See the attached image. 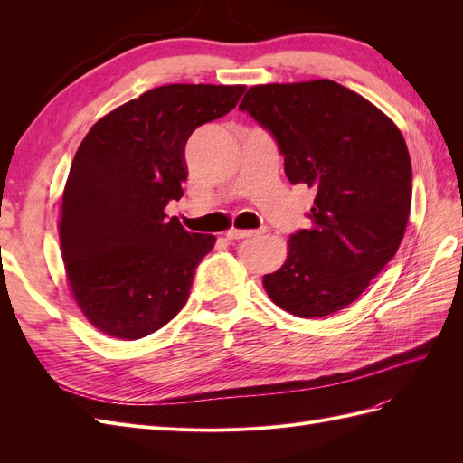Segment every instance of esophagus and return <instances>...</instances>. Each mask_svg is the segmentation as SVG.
<instances>
[{"mask_svg": "<svg viewBox=\"0 0 463 463\" xmlns=\"http://www.w3.org/2000/svg\"><path fill=\"white\" fill-rule=\"evenodd\" d=\"M259 233L260 232H255V230H230L226 232V237L228 240H245V237H253Z\"/></svg>", "mask_w": 463, "mask_h": 463, "instance_id": "esophagus-1", "label": "esophagus"}]
</instances>
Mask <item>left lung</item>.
I'll list each match as a JSON object with an SVG mask.
<instances>
[{
	"label": "left lung",
	"instance_id": "8db88e82",
	"mask_svg": "<svg viewBox=\"0 0 463 463\" xmlns=\"http://www.w3.org/2000/svg\"><path fill=\"white\" fill-rule=\"evenodd\" d=\"M276 138L293 185L317 191L311 226L289 237L270 299L291 315L342 311L396 255L411 208V160L400 129L328 79L250 87L240 104Z\"/></svg>",
	"mask_w": 463,
	"mask_h": 463
}]
</instances>
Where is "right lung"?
<instances>
[{"instance_id":"add662e5","label":"right lung","mask_w":463,"mask_h":463,"mask_svg":"<svg viewBox=\"0 0 463 463\" xmlns=\"http://www.w3.org/2000/svg\"><path fill=\"white\" fill-rule=\"evenodd\" d=\"M243 85H165L109 111L82 138L61 199L60 243L73 298L90 325L138 340L189 299L216 237L164 208L184 197L185 143L235 108Z\"/></svg>"}]
</instances>
